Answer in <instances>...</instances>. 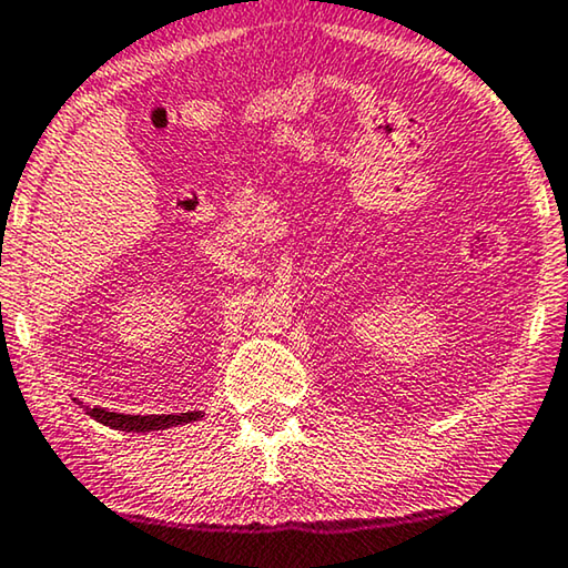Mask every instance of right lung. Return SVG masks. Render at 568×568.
<instances>
[{
    "mask_svg": "<svg viewBox=\"0 0 568 568\" xmlns=\"http://www.w3.org/2000/svg\"><path fill=\"white\" fill-rule=\"evenodd\" d=\"M78 402V399H75ZM80 407L85 409L95 422L111 427V429H121V432H159L166 427H176V425H186V422H196L204 417V412H182V414H121V412H108L103 407H85L83 402H78Z\"/></svg>",
    "mask_w": 568,
    "mask_h": 568,
    "instance_id": "right-lung-1",
    "label": "right lung"
}]
</instances>
